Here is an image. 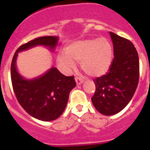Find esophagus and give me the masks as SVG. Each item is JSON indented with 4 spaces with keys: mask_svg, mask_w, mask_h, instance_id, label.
I'll return each instance as SVG.
<instances>
[{
    "mask_svg": "<svg viewBox=\"0 0 150 150\" xmlns=\"http://www.w3.org/2000/svg\"><path fill=\"white\" fill-rule=\"evenodd\" d=\"M75 81H76V83L78 85L81 84L83 83V79L82 78V77H75Z\"/></svg>",
    "mask_w": 150,
    "mask_h": 150,
    "instance_id": "1",
    "label": "esophagus"
}]
</instances>
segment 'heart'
Wrapping results in <instances>:
<instances>
[{
  "label": "heart",
  "mask_w": 150,
  "mask_h": 150,
  "mask_svg": "<svg viewBox=\"0 0 150 150\" xmlns=\"http://www.w3.org/2000/svg\"><path fill=\"white\" fill-rule=\"evenodd\" d=\"M59 63L67 70L75 67V62H81V68L87 75L99 77L108 71L112 61V47L105 38L78 41L58 56Z\"/></svg>",
  "instance_id": "1"
}]
</instances>
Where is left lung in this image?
Wrapping results in <instances>:
<instances>
[{
    "instance_id": "obj_1",
    "label": "left lung",
    "mask_w": 150,
    "mask_h": 150,
    "mask_svg": "<svg viewBox=\"0 0 150 150\" xmlns=\"http://www.w3.org/2000/svg\"><path fill=\"white\" fill-rule=\"evenodd\" d=\"M114 58L106 75L93 81L96 91L91 97L98 112L106 116L116 114L129 104L139 81V58L129 40L110 32Z\"/></svg>"
}]
</instances>
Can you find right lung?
<instances>
[{
  "mask_svg": "<svg viewBox=\"0 0 150 150\" xmlns=\"http://www.w3.org/2000/svg\"><path fill=\"white\" fill-rule=\"evenodd\" d=\"M57 42L58 38L53 36L34 38L19 46L11 62V81L17 100L30 116L43 121L54 120L62 115L69 93L76 85L74 76H66L52 67L39 78L26 80L17 71L16 59L19 51L38 45L54 49Z\"/></svg>",
  "mask_w": 150,
  "mask_h": 150,
  "instance_id": "obj_1",
  "label": "right lung"
}]
</instances>
